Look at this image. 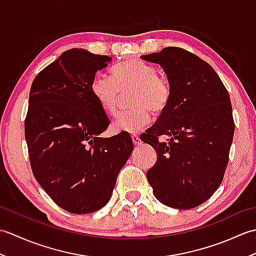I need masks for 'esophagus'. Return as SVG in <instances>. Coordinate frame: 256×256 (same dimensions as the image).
Masks as SVG:
<instances>
[{"instance_id": "1", "label": "esophagus", "mask_w": 256, "mask_h": 256, "mask_svg": "<svg viewBox=\"0 0 256 256\" xmlns=\"http://www.w3.org/2000/svg\"><path fill=\"white\" fill-rule=\"evenodd\" d=\"M132 140L135 146H138L140 143H142V140H140V138L138 136V135H132Z\"/></svg>"}]
</instances>
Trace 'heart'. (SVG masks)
Listing matches in <instances>:
<instances>
[{"instance_id":"b5f03b06","label":"heart","mask_w":256,"mask_h":256,"mask_svg":"<svg viewBox=\"0 0 256 256\" xmlns=\"http://www.w3.org/2000/svg\"><path fill=\"white\" fill-rule=\"evenodd\" d=\"M112 76L96 74L91 86L94 96L108 116L118 114L122 92L134 89L130 103L134 108L114 120L113 132L136 134L150 124V111L154 114L165 111L170 100V86L153 64L131 59L114 67Z\"/></svg>"}]
</instances>
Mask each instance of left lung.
<instances>
[{"mask_svg": "<svg viewBox=\"0 0 256 256\" xmlns=\"http://www.w3.org/2000/svg\"><path fill=\"white\" fill-rule=\"evenodd\" d=\"M158 64L170 86V100L142 136L156 150L146 172L156 199L175 209L208 200L222 182L234 133L230 96L208 62L179 47L140 56ZM166 134L168 142L158 136Z\"/></svg>", "mask_w": 256, "mask_h": 256, "instance_id": "obj_1", "label": "left lung"}]
</instances>
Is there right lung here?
<instances>
[{
    "label": "right lung",
    "mask_w": 256,
    "mask_h": 256,
    "mask_svg": "<svg viewBox=\"0 0 256 256\" xmlns=\"http://www.w3.org/2000/svg\"><path fill=\"white\" fill-rule=\"evenodd\" d=\"M111 60L72 48L42 69L30 86L25 138L32 174L60 208L76 214L108 202L133 150L125 133L100 138L110 122L91 86Z\"/></svg>",
    "instance_id": "right-lung-1"
}]
</instances>
